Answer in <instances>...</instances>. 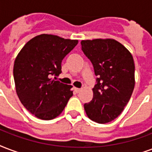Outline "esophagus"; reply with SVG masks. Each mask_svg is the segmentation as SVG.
Instances as JSON below:
<instances>
[{"label": "esophagus", "instance_id": "esophagus-1", "mask_svg": "<svg viewBox=\"0 0 152 152\" xmlns=\"http://www.w3.org/2000/svg\"><path fill=\"white\" fill-rule=\"evenodd\" d=\"M74 91H76V93H78L81 91V88H74Z\"/></svg>", "mask_w": 152, "mask_h": 152}]
</instances>
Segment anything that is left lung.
Segmentation results:
<instances>
[{
  "mask_svg": "<svg viewBox=\"0 0 152 152\" xmlns=\"http://www.w3.org/2000/svg\"><path fill=\"white\" fill-rule=\"evenodd\" d=\"M81 47L98 76L92 88L93 98L84 104V110L92 121L109 123L121 114L134 90L132 55L114 39L83 40Z\"/></svg>",
  "mask_w": 152,
  "mask_h": 152,
  "instance_id": "1",
  "label": "left lung"
}]
</instances>
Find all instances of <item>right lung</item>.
I'll list each match as a JSON object with an SVG mask.
<instances>
[{
  "label": "right lung",
  "mask_w": 152,
  "mask_h": 152,
  "mask_svg": "<svg viewBox=\"0 0 152 152\" xmlns=\"http://www.w3.org/2000/svg\"><path fill=\"white\" fill-rule=\"evenodd\" d=\"M77 44V40L40 34L28 40L17 54L13 66L16 91L24 107L36 117H57L72 96V85L51 76H59L63 59Z\"/></svg>",
  "instance_id": "add662e5"
}]
</instances>
